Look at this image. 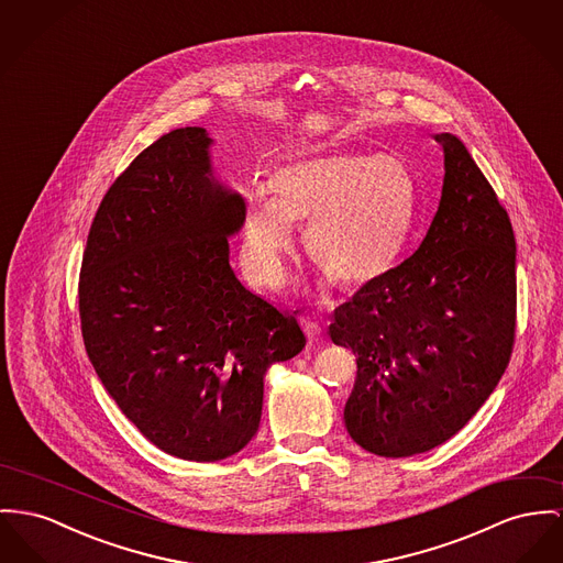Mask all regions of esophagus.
<instances>
[{"label":"esophagus","instance_id":"34e87169","mask_svg":"<svg viewBox=\"0 0 563 563\" xmlns=\"http://www.w3.org/2000/svg\"><path fill=\"white\" fill-rule=\"evenodd\" d=\"M300 324H302V329H305L307 338H320L322 327H320V322H318L316 318H311V316H302V318H300Z\"/></svg>","mask_w":563,"mask_h":563}]
</instances>
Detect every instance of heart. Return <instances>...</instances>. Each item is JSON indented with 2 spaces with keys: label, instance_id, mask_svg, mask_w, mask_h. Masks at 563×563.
<instances>
[{
  "label": "heart",
  "instance_id": "1",
  "mask_svg": "<svg viewBox=\"0 0 563 563\" xmlns=\"http://www.w3.org/2000/svg\"><path fill=\"white\" fill-rule=\"evenodd\" d=\"M273 190L250 189L241 222V261L264 288L286 277L292 224H307V254L333 282L365 286L399 263L418 216L412 170L382 153L300 157L275 170Z\"/></svg>",
  "mask_w": 563,
  "mask_h": 563
}]
</instances>
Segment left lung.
Returning <instances> with one entry per match:
<instances>
[{
    "mask_svg": "<svg viewBox=\"0 0 563 563\" xmlns=\"http://www.w3.org/2000/svg\"><path fill=\"white\" fill-rule=\"evenodd\" d=\"M444 150L438 213L408 261L335 309L329 333L352 347L356 379L343 420L379 456H412L450 440L506 372L517 316L510 218L465 145Z\"/></svg>",
    "mask_w": 563,
    "mask_h": 563,
    "instance_id": "1",
    "label": "left lung"
}]
</instances>
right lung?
<instances>
[{
  "label": "right lung",
  "mask_w": 563,
  "mask_h": 563,
  "mask_svg": "<svg viewBox=\"0 0 563 563\" xmlns=\"http://www.w3.org/2000/svg\"><path fill=\"white\" fill-rule=\"evenodd\" d=\"M211 147L205 128H179L117 177L78 284L85 347L119 410L157 449L202 463L250 444L264 375L305 347L295 313L230 266L245 200L216 179Z\"/></svg>",
  "instance_id": "obj_1"
}]
</instances>
